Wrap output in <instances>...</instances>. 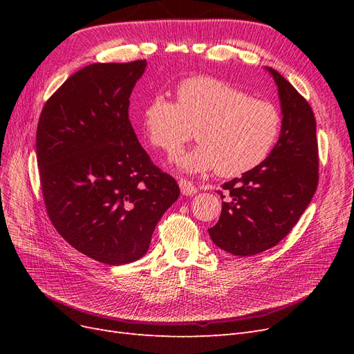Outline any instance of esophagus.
<instances>
[{
  "label": "esophagus",
  "mask_w": 354,
  "mask_h": 354,
  "mask_svg": "<svg viewBox=\"0 0 354 354\" xmlns=\"http://www.w3.org/2000/svg\"><path fill=\"white\" fill-rule=\"evenodd\" d=\"M178 186L181 189V194L186 196H194L196 194V186L192 183V181L186 180V178H180L178 180Z\"/></svg>",
  "instance_id": "esophagus-1"
}]
</instances>
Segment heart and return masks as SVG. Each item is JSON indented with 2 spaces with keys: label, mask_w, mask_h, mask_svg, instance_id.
<instances>
[{
  "label": "heart",
  "mask_w": 354,
  "mask_h": 354,
  "mask_svg": "<svg viewBox=\"0 0 354 354\" xmlns=\"http://www.w3.org/2000/svg\"><path fill=\"white\" fill-rule=\"evenodd\" d=\"M176 103L156 95L142 112V127L153 147L176 153L195 128L198 145L176 156L186 173L216 169L239 177L263 164L281 134L282 115L267 100L252 99L229 82L196 75L181 80Z\"/></svg>",
  "instance_id": "1"
}]
</instances>
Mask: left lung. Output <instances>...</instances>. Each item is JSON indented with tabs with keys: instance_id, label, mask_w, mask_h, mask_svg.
Instances as JSON below:
<instances>
[{
	"instance_id": "obj_1",
	"label": "left lung",
	"mask_w": 354,
	"mask_h": 354,
	"mask_svg": "<svg viewBox=\"0 0 354 354\" xmlns=\"http://www.w3.org/2000/svg\"><path fill=\"white\" fill-rule=\"evenodd\" d=\"M270 72L282 109L281 136L263 164L223 185L216 226L208 229L218 248L248 257L273 248L291 232L312 201L319 181L315 115L282 75Z\"/></svg>"
}]
</instances>
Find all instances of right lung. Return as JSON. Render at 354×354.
<instances>
[{
  "mask_svg": "<svg viewBox=\"0 0 354 354\" xmlns=\"http://www.w3.org/2000/svg\"><path fill=\"white\" fill-rule=\"evenodd\" d=\"M146 65L82 68L47 100L38 121L37 160L53 226L75 250L111 266L142 259L180 196L177 181L153 165L128 120Z\"/></svg>",
  "mask_w": 354,
  "mask_h": 354,
  "instance_id": "1",
  "label": "right lung"
}]
</instances>
